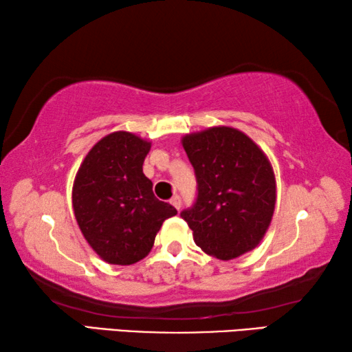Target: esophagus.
Instances as JSON below:
<instances>
[{
  "label": "esophagus",
  "instance_id": "obj_1",
  "mask_svg": "<svg viewBox=\"0 0 352 352\" xmlns=\"http://www.w3.org/2000/svg\"><path fill=\"white\" fill-rule=\"evenodd\" d=\"M170 204H172V206L175 208L177 211H180V208H182V199L178 197V195H175V197H172V200H170Z\"/></svg>",
  "mask_w": 352,
  "mask_h": 352
}]
</instances>
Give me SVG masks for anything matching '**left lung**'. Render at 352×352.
<instances>
[{"label":"left lung","instance_id":"8db88e82","mask_svg":"<svg viewBox=\"0 0 352 352\" xmlns=\"http://www.w3.org/2000/svg\"><path fill=\"white\" fill-rule=\"evenodd\" d=\"M182 144L195 170L197 199L182 212L206 254L230 261L252 252L269 230L276 180L267 155L243 132L219 126Z\"/></svg>","mask_w":352,"mask_h":352}]
</instances>
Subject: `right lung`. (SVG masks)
<instances>
[{
  "label": "right lung",
  "mask_w": 352,
  "mask_h": 352,
  "mask_svg": "<svg viewBox=\"0 0 352 352\" xmlns=\"http://www.w3.org/2000/svg\"><path fill=\"white\" fill-rule=\"evenodd\" d=\"M151 142L130 132L99 140L73 184V210L85 241L102 261L130 265L146 258L166 219L177 210L153 195L142 172Z\"/></svg>",
  "instance_id": "add662e5"
}]
</instances>
